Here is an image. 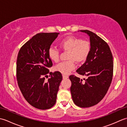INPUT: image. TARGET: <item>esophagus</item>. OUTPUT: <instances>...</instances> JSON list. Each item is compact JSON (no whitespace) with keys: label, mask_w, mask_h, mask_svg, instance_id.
Returning <instances> with one entry per match:
<instances>
[{"label":"esophagus","mask_w":127,"mask_h":127,"mask_svg":"<svg viewBox=\"0 0 127 127\" xmlns=\"http://www.w3.org/2000/svg\"><path fill=\"white\" fill-rule=\"evenodd\" d=\"M69 77V76L68 75H63V79H68Z\"/></svg>","instance_id":"obj_1"}]
</instances>
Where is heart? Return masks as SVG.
I'll return each mask as SVG.
<instances>
[{"instance_id": "1", "label": "heart", "mask_w": 127, "mask_h": 127, "mask_svg": "<svg viewBox=\"0 0 127 127\" xmlns=\"http://www.w3.org/2000/svg\"><path fill=\"white\" fill-rule=\"evenodd\" d=\"M59 46L62 50L68 52V61L62 62L55 67L56 71L64 75H68L75 68V62L82 63L87 59L91 51L89 41L81 40L75 36H68L59 42ZM48 55L51 61L58 62L59 61V51L52 47L49 48Z\"/></svg>"}]
</instances>
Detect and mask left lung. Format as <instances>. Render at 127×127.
<instances>
[{"label":"left lung","mask_w":127,"mask_h":127,"mask_svg":"<svg viewBox=\"0 0 127 127\" xmlns=\"http://www.w3.org/2000/svg\"><path fill=\"white\" fill-rule=\"evenodd\" d=\"M80 31L90 36L91 51L76 72L87 78L83 81L70 75V92L75 105L89 107L99 103L106 94L112 80L114 62L111 51L104 40L90 31Z\"/></svg>","instance_id":"left-lung-1"}]
</instances>
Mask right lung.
I'll return each mask as SVG.
<instances>
[{
    "label": "right lung",
    "mask_w": 127,
    "mask_h": 127,
    "mask_svg": "<svg viewBox=\"0 0 127 127\" xmlns=\"http://www.w3.org/2000/svg\"><path fill=\"white\" fill-rule=\"evenodd\" d=\"M59 34H37L22 46L18 54L16 77L18 87L27 101L38 109H49L56 102L62 75L58 71L50 72L47 81H45V77L53 65L48 51Z\"/></svg>",
    "instance_id": "obj_1"
}]
</instances>
